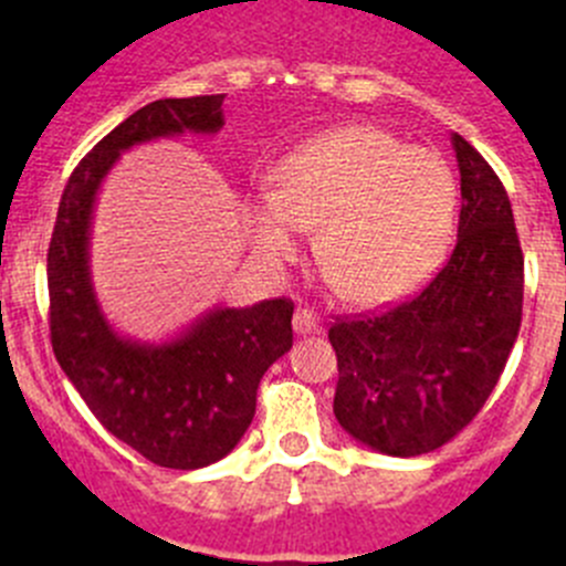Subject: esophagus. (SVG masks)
<instances>
[{"mask_svg":"<svg viewBox=\"0 0 566 566\" xmlns=\"http://www.w3.org/2000/svg\"><path fill=\"white\" fill-rule=\"evenodd\" d=\"M293 328H295V334H298V336L317 334V331H319V319H317L315 312L298 310V312H295V315H293Z\"/></svg>","mask_w":566,"mask_h":566,"instance_id":"1","label":"esophagus"}]
</instances>
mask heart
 <instances>
[{
    "label": "heart",
    "instance_id": "heart-1",
    "mask_svg": "<svg viewBox=\"0 0 566 566\" xmlns=\"http://www.w3.org/2000/svg\"><path fill=\"white\" fill-rule=\"evenodd\" d=\"M460 182L438 153L369 125L331 130L282 158L273 191L243 202L251 251L282 265L319 227L317 262L339 298L389 304L419 287L447 254Z\"/></svg>",
    "mask_w": 566,
    "mask_h": 566
}]
</instances>
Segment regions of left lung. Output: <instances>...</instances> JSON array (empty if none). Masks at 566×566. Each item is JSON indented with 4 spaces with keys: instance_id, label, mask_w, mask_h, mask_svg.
<instances>
[{
    "instance_id": "left-lung-1",
    "label": "left lung",
    "mask_w": 566,
    "mask_h": 566,
    "mask_svg": "<svg viewBox=\"0 0 566 566\" xmlns=\"http://www.w3.org/2000/svg\"><path fill=\"white\" fill-rule=\"evenodd\" d=\"M460 167L458 247L416 298L339 319L334 416L375 452L419 458L482 410L523 317V251L510 197L490 164L452 134Z\"/></svg>"
}]
</instances>
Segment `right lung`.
Instances as JSON below:
<instances>
[{
  "label": "right lung",
  "instance_id": "add662e5",
  "mask_svg": "<svg viewBox=\"0 0 566 566\" xmlns=\"http://www.w3.org/2000/svg\"><path fill=\"white\" fill-rule=\"evenodd\" d=\"M224 95L142 106L82 158L62 191L49 247L51 347L95 419L142 458L193 471L227 458L249 430L262 375L293 347V301L213 306L167 342H139L108 323L90 276L98 188L134 145L219 134Z\"/></svg>",
  "mask_w": 566,
  "mask_h": 566
}]
</instances>
